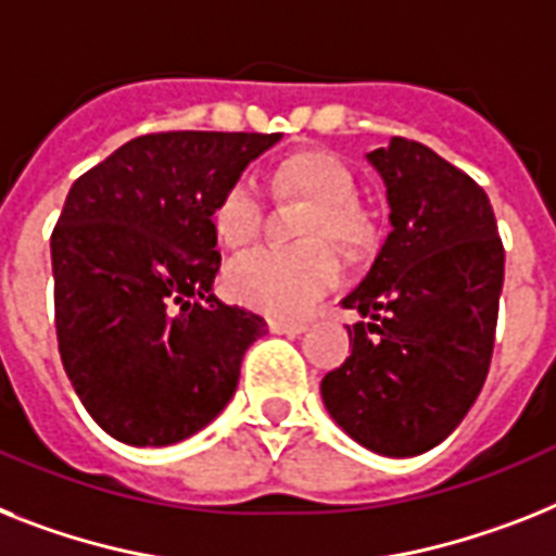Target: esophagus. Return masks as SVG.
I'll return each mask as SVG.
<instances>
[{
  "mask_svg": "<svg viewBox=\"0 0 556 556\" xmlns=\"http://www.w3.org/2000/svg\"><path fill=\"white\" fill-rule=\"evenodd\" d=\"M306 329V324H292V320L269 318V332L275 334H301Z\"/></svg>",
  "mask_w": 556,
  "mask_h": 556,
  "instance_id": "34e87169",
  "label": "esophagus"
}]
</instances>
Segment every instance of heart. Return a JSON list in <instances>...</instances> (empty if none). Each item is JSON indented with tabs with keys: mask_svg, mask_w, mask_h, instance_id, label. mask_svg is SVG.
I'll use <instances>...</instances> for the list:
<instances>
[{
	"mask_svg": "<svg viewBox=\"0 0 556 556\" xmlns=\"http://www.w3.org/2000/svg\"><path fill=\"white\" fill-rule=\"evenodd\" d=\"M273 190L278 195L312 204L306 215V250L255 247L238 255L224 269V289L238 304L267 312L275 318H301L341 281V264L332 241L343 252L364 250L375 238V227L357 204L352 169L327 150H298L273 169ZM264 222V199L250 176H236L215 199V236L229 250L250 244Z\"/></svg>",
	"mask_w": 556,
	"mask_h": 556,
	"instance_id": "b5f03b06",
	"label": "heart"
}]
</instances>
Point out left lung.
<instances>
[{
	"mask_svg": "<svg viewBox=\"0 0 556 556\" xmlns=\"http://www.w3.org/2000/svg\"><path fill=\"white\" fill-rule=\"evenodd\" d=\"M369 162L387 181L392 232L343 298L364 320L320 394L361 446L412 457L452 434L483 389L506 252L483 187L434 150L394 136Z\"/></svg>",
	"mask_w": 556,
	"mask_h": 556,
	"instance_id": "left-lung-1",
	"label": "left lung"
}]
</instances>
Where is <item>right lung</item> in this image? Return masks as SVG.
<instances>
[{
    "mask_svg": "<svg viewBox=\"0 0 556 556\" xmlns=\"http://www.w3.org/2000/svg\"><path fill=\"white\" fill-rule=\"evenodd\" d=\"M281 132H147L73 181L50 236L56 341L81 406L110 438L169 446L238 387L264 318L210 292L213 206Z\"/></svg>",
    "mask_w": 556,
    "mask_h": 556,
    "instance_id": "right-lung-1",
    "label": "right lung"
}]
</instances>
